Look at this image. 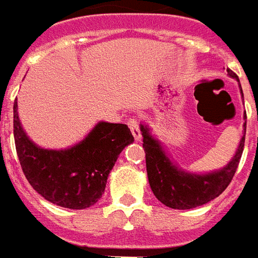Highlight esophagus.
<instances>
[{"mask_svg":"<svg viewBox=\"0 0 258 258\" xmlns=\"http://www.w3.org/2000/svg\"><path fill=\"white\" fill-rule=\"evenodd\" d=\"M127 125H129V127H131L132 135H133V137H135V140L141 141V132H140V127H139V122H137L135 118H131V119L127 121Z\"/></svg>","mask_w":258,"mask_h":258,"instance_id":"obj_1","label":"esophagus"}]
</instances>
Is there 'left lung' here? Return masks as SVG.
Returning <instances> with one entry per match:
<instances>
[{
    "mask_svg": "<svg viewBox=\"0 0 258 258\" xmlns=\"http://www.w3.org/2000/svg\"><path fill=\"white\" fill-rule=\"evenodd\" d=\"M227 75L238 81L241 96L243 98L237 75L230 69H227ZM243 118L246 119V114ZM140 131L143 135L148 182L155 197L173 210H191L216 199L231 182L243 152L246 121L243 122V135L234 156L224 167L210 173H193L179 167L166 152L163 144L152 136L151 127L145 122L140 123Z\"/></svg>",
    "mask_w": 258,
    "mask_h": 258,
    "instance_id": "obj_1",
    "label": "left lung"
}]
</instances>
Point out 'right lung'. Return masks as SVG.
<instances>
[{
  "label": "right lung",
  "instance_id": "1",
  "mask_svg": "<svg viewBox=\"0 0 258 258\" xmlns=\"http://www.w3.org/2000/svg\"><path fill=\"white\" fill-rule=\"evenodd\" d=\"M13 135L23 173L46 200L69 210L98 203L118 156L135 139L123 123L99 121L77 144L47 150L35 144L21 126L17 99L13 104Z\"/></svg>",
  "mask_w": 258,
  "mask_h": 258
}]
</instances>
